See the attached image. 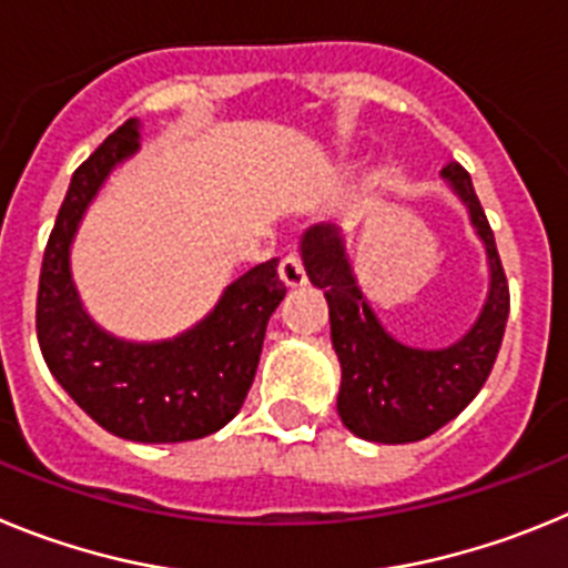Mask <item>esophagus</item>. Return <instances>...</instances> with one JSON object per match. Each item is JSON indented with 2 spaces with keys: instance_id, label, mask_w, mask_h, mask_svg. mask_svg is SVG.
Here are the masks:
<instances>
[{
  "instance_id": "1",
  "label": "esophagus",
  "mask_w": 568,
  "mask_h": 568,
  "mask_svg": "<svg viewBox=\"0 0 568 568\" xmlns=\"http://www.w3.org/2000/svg\"><path fill=\"white\" fill-rule=\"evenodd\" d=\"M280 280H283L288 288H300V285L308 283L303 257H300V254H288V257L280 260Z\"/></svg>"
}]
</instances>
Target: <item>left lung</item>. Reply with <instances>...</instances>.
Instances as JSON below:
<instances>
[{
  "instance_id": "8db88e82",
  "label": "left lung",
  "mask_w": 568,
  "mask_h": 568,
  "mask_svg": "<svg viewBox=\"0 0 568 568\" xmlns=\"http://www.w3.org/2000/svg\"><path fill=\"white\" fill-rule=\"evenodd\" d=\"M442 175L467 206L489 260L487 303L478 322L456 345L422 351L393 339L356 285L339 229L320 223L303 237L305 272L316 288L325 291L331 342L342 365L336 410L347 430L365 442L407 444L442 430L478 396L507 328V274L469 172L449 163Z\"/></svg>"
}]
</instances>
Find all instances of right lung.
<instances>
[{"label":"right lung","instance_id":"add662e5","mask_svg":"<svg viewBox=\"0 0 568 568\" xmlns=\"http://www.w3.org/2000/svg\"><path fill=\"white\" fill-rule=\"evenodd\" d=\"M138 146V121H126L73 172L44 248L36 334L59 385L112 436L192 442L226 427L246 402L285 285L274 257L234 280L212 314L175 339L124 342L99 328L70 277V243L106 175Z\"/></svg>","mask_w":568,"mask_h":568}]
</instances>
